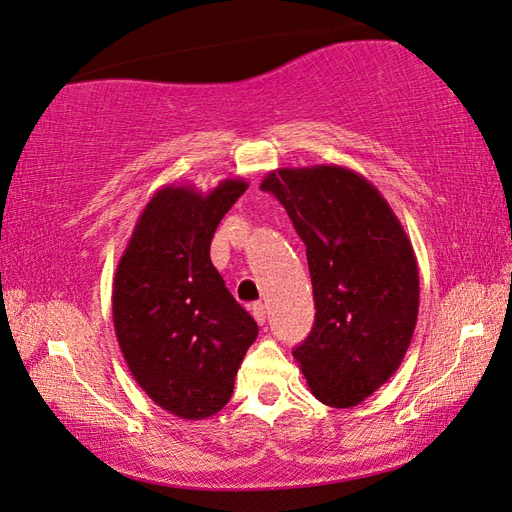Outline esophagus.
<instances>
[{"label": "esophagus", "instance_id": "obj_1", "mask_svg": "<svg viewBox=\"0 0 512 512\" xmlns=\"http://www.w3.org/2000/svg\"><path fill=\"white\" fill-rule=\"evenodd\" d=\"M253 317H255V322L257 324H266V306L262 304V302H257V304H253Z\"/></svg>", "mask_w": 512, "mask_h": 512}]
</instances>
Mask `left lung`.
<instances>
[{
	"mask_svg": "<svg viewBox=\"0 0 512 512\" xmlns=\"http://www.w3.org/2000/svg\"><path fill=\"white\" fill-rule=\"evenodd\" d=\"M273 193L306 244L315 324L293 350L319 402L350 408L402 364L419 313L413 244L382 193L355 170L277 168Z\"/></svg>",
	"mask_w": 512,
	"mask_h": 512,
	"instance_id": "obj_1",
	"label": "left lung"
}]
</instances>
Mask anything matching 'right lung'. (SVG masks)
<instances>
[{
    "instance_id": "add662e5",
    "label": "right lung",
    "mask_w": 512,
    "mask_h": 512,
    "mask_svg": "<svg viewBox=\"0 0 512 512\" xmlns=\"http://www.w3.org/2000/svg\"><path fill=\"white\" fill-rule=\"evenodd\" d=\"M248 184L208 193L168 184L144 206L113 282V324L135 382L179 419H206L233 395L259 328L210 262V242Z\"/></svg>"
}]
</instances>
